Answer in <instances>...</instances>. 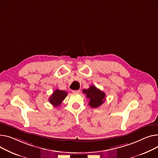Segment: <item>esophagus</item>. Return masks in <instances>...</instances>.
<instances>
[{"instance_id":"1","label":"esophagus","mask_w":158,"mask_h":158,"mask_svg":"<svg viewBox=\"0 0 158 158\" xmlns=\"http://www.w3.org/2000/svg\"><path fill=\"white\" fill-rule=\"evenodd\" d=\"M81 91L80 90H73L72 93H80Z\"/></svg>"}]
</instances>
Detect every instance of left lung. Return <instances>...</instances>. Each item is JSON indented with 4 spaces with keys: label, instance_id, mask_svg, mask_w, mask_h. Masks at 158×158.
<instances>
[{
    "label": "left lung",
    "instance_id": "1",
    "mask_svg": "<svg viewBox=\"0 0 158 158\" xmlns=\"http://www.w3.org/2000/svg\"><path fill=\"white\" fill-rule=\"evenodd\" d=\"M82 92L86 94V97L89 100V106L92 108L100 107L106 100V93L95 86H91L88 89H83Z\"/></svg>",
    "mask_w": 158,
    "mask_h": 158
}]
</instances>
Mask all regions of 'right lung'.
Instances as JSON below:
<instances>
[{
  "label": "right lung",
  "mask_w": 158,
  "mask_h": 158,
  "mask_svg": "<svg viewBox=\"0 0 158 158\" xmlns=\"http://www.w3.org/2000/svg\"><path fill=\"white\" fill-rule=\"evenodd\" d=\"M67 95V93L65 91L56 89L49 98V102L54 107H58L61 104L63 100L66 98Z\"/></svg>",
  "instance_id": "obj_1"
}]
</instances>
